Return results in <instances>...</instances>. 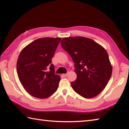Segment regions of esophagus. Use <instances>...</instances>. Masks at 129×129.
Masks as SVG:
<instances>
[{
  "label": "esophagus",
  "mask_w": 129,
  "mask_h": 129,
  "mask_svg": "<svg viewBox=\"0 0 129 129\" xmlns=\"http://www.w3.org/2000/svg\"><path fill=\"white\" fill-rule=\"evenodd\" d=\"M62 76H64V77H67V76H68V73L67 74H62Z\"/></svg>",
  "instance_id": "obj_1"
}]
</instances>
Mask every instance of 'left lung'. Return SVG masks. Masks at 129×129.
Masks as SVG:
<instances>
[{
  "mask_svg": "<svg viewBox=\"0 0 129 129\" xmlns=\"http://www.w3.org/2000/svg\"><path fill=\"white\" fill-rule=\"evenodd\" d=\"M61 45L74 63L77 78L71 83L73 90L87 99L99 94L112 74V66L105 49L93 40L83 37L63 38Z\"/></svg>",
  "mask_w": 129,
  "mask_h": 129,
  "instance_id": "1",
  "label": "left lung"
}]
</instances>
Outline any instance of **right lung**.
Listing matches in <instances>:
<instances>
[{
    "label": "right lung",
    "mask_w": 129,
    "mask_h": 129,
    "mask_svg": "<svg viewBox=\"0 0 129 129\" xmlns=\"http://www.w3.org/2000/svg\"><path fill=\"white\" fill-rule=\"evenodd\" d=\"M61 38H42L34 40L20 52L16 70L21 84L30 95L45 99L56 91L60 76L55 74L51 59Z\"/></svg>",
    "instance_id": "obj_1"
}]
</instances>
